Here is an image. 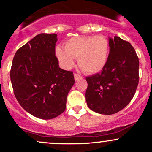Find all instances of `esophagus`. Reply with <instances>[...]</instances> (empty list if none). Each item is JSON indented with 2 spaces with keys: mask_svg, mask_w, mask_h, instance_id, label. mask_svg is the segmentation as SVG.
<instances>
[{
  "mask_svg": "<svg viewBox=\"0 0 152 152\" xmlns=\"http://www.w3.org/2000/svg\"><path fill=\"white\" fill-rule=\"evenodd\" d=\"M81 78H82V76H81V75L78 74V73H74V79H75V80H78L79 79H81Z\"/></svg>",
  "mask_w": 152,
  "mask_h": 152,
  "instance_id": "34e87169",
  "label": "esophagus"
}]
</instances>
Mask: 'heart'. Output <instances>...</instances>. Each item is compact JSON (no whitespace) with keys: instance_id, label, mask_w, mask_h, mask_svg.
<instances>
[{"instance_id":"obj_1","label":"heart","mask_w":152,"mask_h":152,"mask_svg":"<svg viewBox=\"0 0 152 152\" xmlns=\"http://www.w3.org/2000/svg\"><path fill=\"white\" fill-rule=\"evenodd\" d=\"M64 48H56V56L66 68L74 66L78 58L79 67L87 73H96L105 66L110 52L109 41L103 35L76 37L65 42Z\"/></svg>"}]
</instances>
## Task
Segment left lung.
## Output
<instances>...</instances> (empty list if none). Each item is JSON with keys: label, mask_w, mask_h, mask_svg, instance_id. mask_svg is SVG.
I'll use <instances>...</instances> for the list:
<instances>
[{"label": "left lung", "mask_w": 152, "mask_h": 152, "mask_svg": "<svg viewBox=\"0 0 152 152\" xmlns=\"http://www.w3.org/2000/svg\"><path fill=\"white\" fill-rule=\"evenodd\" d=\"M107 61L100 73L86 77V100L91 110L112 115L133 99L139 81V61L135 49L119 37L110 38Z\"/></svg>", "instance_id": "left-lung-1"}]
</instances>
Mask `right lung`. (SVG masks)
<instances>
[{
    "label": "right lung",
    "mask_w": 152,
    "mask_h": 152,
    "mask_svg": "<svg viewBox=\"0 0 152 152\" xmlns=\"http://www.w3.org/2000/svg\"><path fill=\"white\" fill-rule=\"evenodd\" d=\"M56 34H37L16 51L10 76L20 105L32 115L52 119L65 111L75 80L56 56Z\"/></svg>",
    "instance_id": "obj_1"
}]
</instances>
